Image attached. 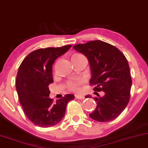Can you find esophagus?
Returning a JSON list of instances; mask_svg holds the SVG:
<instances>
[{"label": "esophagus", "instance_id": "1", "mask_svg": "<svg viewBox=\"0 0 148 148\" xmlns=\"http://www.w3.org/2000/svg\"><path fill=\"white\" fill-rule=\"evenodd\" d=\"M75 98L76 99H85V97L83 95H79V94H76L75 95Z\"/></svg>", "mask_w": 148, "mask_h": 148}]
</instances>
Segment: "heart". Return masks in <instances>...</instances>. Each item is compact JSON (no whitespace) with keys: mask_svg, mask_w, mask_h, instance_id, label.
<instances>
[{"mask_svg":"<svg viewBox=\"0 0 148 148\" xmlns=\"http://www.w3.org/2000/svg\"><path fill=\"white\" fill-rule=\"evenodd\" d=\"M82 55L81 54H76L74 55L73 57H79L81 56ZM83 80L82 79H78L76 80H72V81H69L67 83V87L69 90H73V91L75 92H79L80 90H81V88L80 86L83 83Z\"/></svg>","mask_w":148,"mask_h":148,"instance_id":"b5f03b06","label":"heart"}]
</instances>
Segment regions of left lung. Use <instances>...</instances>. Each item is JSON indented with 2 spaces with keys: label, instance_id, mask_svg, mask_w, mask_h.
Instances as JSON below:
<instances>
[{
  "label": "left lung",
  "instance_id": "8db88e82",
  "mask_svg": "<svg viewBox=\"0 0 148 148\" xmlns=\"http://www.w3.org/2000/svg\"><path fill=\"white\" fill-rule=\"evenodd\" d=\"M73 48L88 58L91 70L90 83L95 85L94 91L104 92L103 97L94 98L97 108L90 117L99 122L117 118L130 97L132 78L125 56L114 46L99 40L78 44Z\"/></svg>",
  "mask_w": 148,
  "mask_h": 148
}]
</instances>
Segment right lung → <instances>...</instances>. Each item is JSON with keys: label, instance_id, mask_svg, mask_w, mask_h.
I'll return each mask as SVG.
<instances>
[{"label": "right lung", "instance_id": "right-lung-1", "mask_svg": "<svg viewBox=\"0 0 148 148\" xmlns=\"http://www.w3.org/2000/svg\"><path fill=\"white\" fill-rule=\"evenodd\" d=\"M72 45L47 47L29 53L18 71L16 88L25 114L36 125L52 127L65 116L67 103L74 94H66L52 102L48 85L52 83V66L57 58L65 54Z\"/></svg>", "mask_w": 148, "mask_h": 148}]
</instances>
